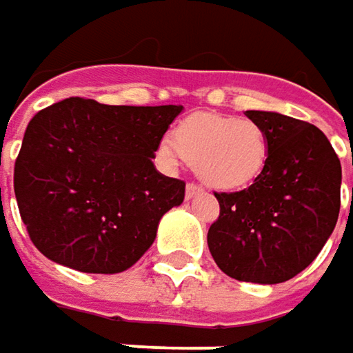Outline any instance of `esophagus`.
I'll list each match as a JSON object with an SVG mask.
<instances>
[{
    "label": "esophagus",
    "mask_w": 353,
    "mask_h": 353,
    "mask_svg": "<svg viewBox=\"0 0 353 353\" xmlns=\"http://www.w3.org/2000/svg\"><path fill=\"white\" fill-rule=\"evenodd\" d=\"M198 194H202V188H200V186H196V184H192V183L186 184V198H188V200L198 196Z\"/></svg>",
    "instance_id": "34e87169"
}]
</instances>
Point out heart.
Masks as SVG:
<instances>
[{"label":"heart","instance_id":"heart-1","mask_svg":"<svg viewBox=\"0 0 353 353\" xmlns=\"http://www.w3.org/2000/svg\"><path fill=\"white\" fill-rule=\"evenodd\" d=\"M271 153L267 129L251 117L196 114L159 145L157 157L174 167L179 159L192 165L196 176L214 190H239L263 172Z\"/></svg>","mask_w":353,"mask_h":353}]
</instances>
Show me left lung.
Here are the masks:
<instances>
[{"label": "left lung", "mask_w": 353, "mask_h": 353, "mask_svg": "<svg viewBox=\"0 0 353 353\" xmlns=\"http://www.w3.org/2000/svg\"><path fill=\"white\" fill-rule=\"evenodd\" d=\"M271 139L263 172L239 192L216 194L208 248L228 277L275 285L316 259L340 214L342 165L316 125L250 110Z\"/></svg>", "instance_id": "obj_1"}]
</instances>
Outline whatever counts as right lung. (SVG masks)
Listing matches in <instances>:
<instances>
[{
    "mask_svg": "<svg viewBox=\"0 0 353 353\" xmlns=\"http://www.w3.org/2000/svg\"><path fill=\"white\" fill-rule=\"evenodd\" d=\"M183 105H105L66 98L29 121L15 198L34 248L82 273H121L153 245L184 183L155 151Z\"/></svg>",
    "mask_w": 353,
    "mask_h": 353,
    "instance_id": "add662e5",
    "label": "right lung"
}]
</instances>
